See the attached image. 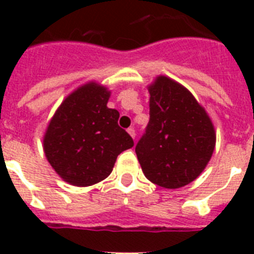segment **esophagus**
Returning <instances> with one entry per match:
<instances>
[{
	"mask_svg": "<svg viewBox=\"0 0 254 254\" xmlns=\"http://www.w3.org/2000/svg\"><path fill=\"white\" fill-rule=\"evenodd\" d=\"M127 132H128L129 136H131L132 138H134V136H136V132H134V128H132V127H129V128L127 129Z\"/></svg>",
	"mask_w": 254,
	"mask_h": 254,
	"instance_id": "1",
	"label": "esophagus"
}]
</instances>
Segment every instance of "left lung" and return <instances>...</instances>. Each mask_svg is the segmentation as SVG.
<instances>
[{"instance_id": "1", "label": "left lung", "mask_w": 254, "mask_h": 254, "mask_svg": "<svg viewBox=\"0 0 254 254\" xmlns=\"http://www.w3.org/2000/svg\"><path fill=\"white\" fill-rule=\"evenodd\" d=\"M150 121L136 145L143 174L168 190L185 187L203 172L216 143L212 121L183 85L158 76L147 85Z\"/></svg>"}]
</instances>
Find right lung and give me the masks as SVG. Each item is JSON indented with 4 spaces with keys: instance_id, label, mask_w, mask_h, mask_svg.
Instances as JSON below:
<instances>
[{
    "instance_id": "obj_1",
    "label": "right lung",
    "mask_w": 254,
    "mask_h": 254,
    "mask_svg": "<svg viewBox=\"0 0 254 254\" xmlns=\"http://www.w3.org/2000/svg\"><path fill=\"white\" fill-rule=\"evenodd\" d=\"M111 91L95 81L67 95L47 126L43 150L61 178L76 187L104 181L117 156L133 146L118 126L120 113L108 108Z\"/></svg>"
}]
</instances>
